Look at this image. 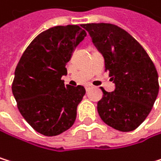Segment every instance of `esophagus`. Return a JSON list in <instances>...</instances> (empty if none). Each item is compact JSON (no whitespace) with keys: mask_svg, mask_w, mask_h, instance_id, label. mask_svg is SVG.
<instances>
[{"mask_svg":"<svg viewBox=\"0 0 161 161\" xmlns=\"http://www.w3.org/2000/svg\"><path fill=\"white\" fill-rule=\"evenodd\" d=\"M85 89H86V91L88 92V91H90V89H91V86H89V85H87V86L85 87Z\"/></svg>","mask_w":161,"mask_h":161,"instance_id":"1","label":"esophagus"}]
</instances>
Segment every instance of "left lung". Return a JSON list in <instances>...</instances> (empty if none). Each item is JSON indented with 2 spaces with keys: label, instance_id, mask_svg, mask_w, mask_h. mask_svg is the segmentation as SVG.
Listing matches in <instances>:
<instances>
[{
  "label": "left lung",
  "instance_id": "left-lung-1",
  "mask_svg": "<svg viewBox=\"0 0 161 161\" xmlns=\"http://www.w3.org/2000/svg\"><path fill=\"white\" fill-rule=\"evenodd\" d=\"M84 28L104 57L105 70L115 84L112 92L101 88L98 114L117 131H134L146 119L157 99V69L142 46L121 27L100 23L86 24Z\"/></svg>",
  "mask_w": 161,
  "mask_h": 161
}]
</instances>
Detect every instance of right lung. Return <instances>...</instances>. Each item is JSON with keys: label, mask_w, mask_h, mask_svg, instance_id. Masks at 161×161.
<instances>
[{"label": "right lung", "mask_w": 161, "mask_h": 161, "mask_svg": "<svg viewBox=\"0 0 161 161\" xmlns=\"http://www.w3.org/2000/svg\"><path fill=\"white\" fill-rule=\"evenodd\" d=\"M87 36L79 25H57L43 31L23 53L15 69L12 92L18 109L36 132L58 136L76 119L83 86L65 87L62 76L74 48Z\"/></svg>", "instance_id": "obj_1"}]
</instances>
